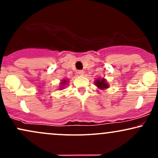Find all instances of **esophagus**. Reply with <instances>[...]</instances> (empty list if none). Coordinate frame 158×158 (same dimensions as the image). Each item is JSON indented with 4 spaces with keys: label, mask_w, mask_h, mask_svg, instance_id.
I'll return each instance as SVG.
<instances>
[{
    "label": "esophagus",
    "mask_w": 158,
    "mask_h": 158,
    "mask_svg": "<svg viewBox=\"0 0 158 158\" xmlns=\"http://www.w3.org/2000/svg\"><path fill=\"white\" fill-rule=\"evenodd\" d=\"M78 73L80 76H83L84 75V71H83V70H79V71H78Z\"/></svg>",
    "instance_id": "obj_1"
}]
</instances>
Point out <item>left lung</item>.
Returning <instances> with one entry per match:
<instances>
[{
  "label": "left lung",
  "mask_w": 158,
  "mask_h": 158,
  "mask_svg": "<svg viewBox=\"0 0 158 158\" xmlns=\"http://www.w3.org/2000/svg\"><path fill=\"white\" fill-rule=\"evenodd\" d=\"M94 85L97 87L98 89L99 90H106L109 88V85L107 82V80L105 78H98V79L94 80Z\"/></svg>",
  "instance_id": "left-lung-1"
}]
</instances>
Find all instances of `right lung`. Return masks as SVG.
I'll use <instances>...</instances> for the list:
<instances>
[{"label":"right lung","mask_w":158,"mask_h":158,"mask_svg":"<svg viewBox=\"0 0 158 158\" xmlns=\"http://www.w3.org/2000/svg\"><path fill=\"white\" fill-rule=\"evenodd\" d=\"M69 82L68 79H63L62 80L60 81V85H59V90H63L64 88L65 87V85H68V83Z\"/></svg>","instance_id":"1"}]
</instances>
